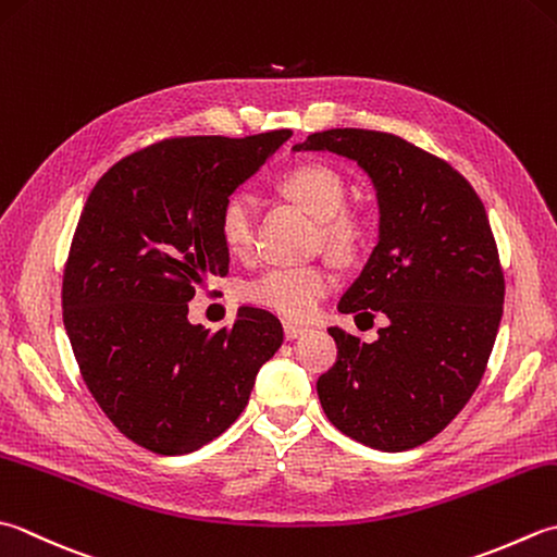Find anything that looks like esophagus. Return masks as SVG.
<instances>
[{
	"instance_id": "obj_1",
	"label": "esophagus",
	"mask_w": 557,
	"mask_h": 557,
	"mask_svg": "<svg viewBox=\"0 0 557 557\" xmlns=\"http://www.w3.org/2000/svg\"><path fill=\"white\" fill-rule=\"evenodd\" d=\"M282 329H285L287 341H297V337H301L304 333L311 331L309 325H301V323H294V321H285V325H282Z\"/></svg>"
}]
</instances>
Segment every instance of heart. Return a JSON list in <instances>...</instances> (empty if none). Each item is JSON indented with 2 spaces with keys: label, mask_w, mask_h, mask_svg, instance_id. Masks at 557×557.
Wrapping results in <instances>:
<instances>
[{
  "label": "heart",
  "mask_w": 557,
  "mask_h": 557,
  "mask_svg": "<svg viewBox=\"0 0 557 557\" xmlns=\"http://www.w3.org/2000/svg\"><path fill=\"white\" fill-rule=\"evenodd\" d=\"M280 190L304 212L321 222V244L331 253L347 258L362 242V224L343 214L347 190L341 173L323 163H301L280 181ZM256 205L248 195H232L222 207L220 234L232 253H246L253 244ZM333 287V272L325 265H294L268 270L248 285L253 304L287 319H307Z\"/></svg>",
  "instance_id": "1"
}]
</instances>
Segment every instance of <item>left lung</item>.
<instances>
[{
  "mask_svg": "<svg viewBox=\"0 0 557 557\" xmlns=\"http://www.w3.org/2000/svg\"><path fill=\"white\" fill-rule=\"evenodd\" d=\"M292 151L355 161L379 205V242L337 311L372 319V308L386 325L374 343L331 325L323 412L374 449H412L459 416L493 352L505 277L485 207L459 171L396 135L335 127Z\"/></svg>",
  "mask_w": 557,
  "mask_h": 557,
  "instance_id": "left-lung-1",
  "label": "left lung"
}]
</instances>
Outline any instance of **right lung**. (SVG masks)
Wrapping results in <instances>:
<instances>
[{"label": "right lung", "instance_id": "right-lung-1", "mask_svg": "<svg viewBox=\"0 0 557 557\" xmlns=\"http://www.w3.org/2000/svg\"><path fill=\"white\" fill-rule=\"evenodd\" d=\"M289 137L163 139L117 161L84 205L64 268V331L108 420L149 451L181 456L220 437L280 350L272 313L242 307L210 333L188 321V301L228 272L224 202Z\"/></svg>", "mask_w": 557, "mask_h": 557}]
</instances>
